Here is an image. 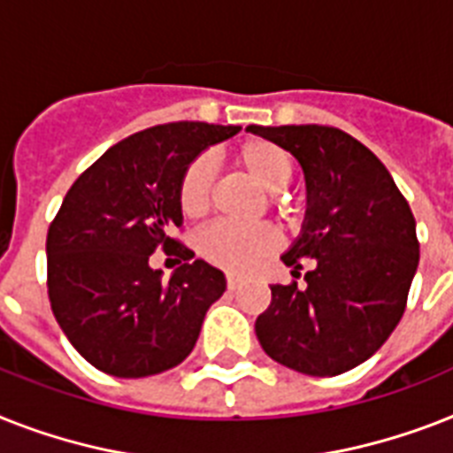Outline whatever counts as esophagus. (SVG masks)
<instances>
[{
  "label": "esophagus",
  "instance_id": "obj_1",
  "mask_svg": "<svg viewBox=\"0 0 453 453\" xmlns=\"http://www.w3.org/2000/svg\"><path fill=\"white\" fill-rule=\"evenodd\" d=\"M226 281H227V288L234 290L239 284H242V277H239V274H233V272H230V274H226Z\"/></svg>",
  "mask_w": 453,
  "mask_h": 453
}]
</instances>
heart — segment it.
Masks as SVG:
<instances>
[{
	"label": "heart",
	"instance_id": "1",
	"mask_svg": "<svg viewBox=\"0 0 453 453\" xmlns=\"http://www.w3.org/2000/svg\"><path fill=\"white\" fill-rule=\"evenodd\" d=\"M234 165L246 176H251L267 193H279L293 176V157L279 143L267 139H249L234 149ZM214 195V174L204 157H195L183 169L176 188L179 209L186 219H202L211 207ZM272 204L281 207L277 195H272ZM197 253L211 265L226 270L244 272L270 256L279 244L277 233L270 226H234V223H214L197 234Z\"/></svg>",
	"mask_w": 453,
	"mask_h": 453
}]
</instances>
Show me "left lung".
<instances>
[{"label":"left lung","instance_id":"1","mask_svg":"<svg viewBox=\"0 0 453 453\" xmlns=\"http://www.w3.org/2000/svg\"><path fill=\"white\" fill-rule=\"evenodd\" d=\"M296 157L307 183L300 237L281 256L307 286H270L256 319L272 360L311 377L365 363L403 319L418 265L417 220L372 150L328 125H249Z\"/></svg>","mask_w":453,"mask_h":453}]
</instances>
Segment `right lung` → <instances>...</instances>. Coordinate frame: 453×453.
<instances>
[{
    "mask_svg": "<svg viewBox=\"0 0 453 453\" xmlns=\"http://www.w3.org/2000/svg\"><path fill=\"white\" fill-rule=\"evenodd\" d=\"M239 130L156 125L113 143L65 195L46 237L48 297L62 333L102 372L150 377L193 351L226 277L169 237L183 223L176 188L202 150ZM157 245L184 260L169 282L148 265Z\"/></svg>",
    "mask_w": 453,
    "mask_h": 453,
    "instance_id": "add662e5",
    "label": "right lung"
}]
</instances>
